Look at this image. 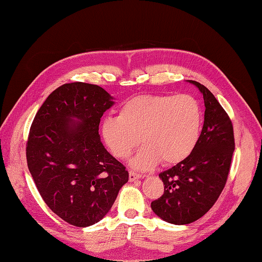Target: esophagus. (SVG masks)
I'll return each mask as SVG.
<instances>
[{"instance_id": "1", "label": "esophagus", "mask_w": 262, "mask_h": 262, "mask_svg": "<svg viewBox=\"0 0 262 262\" xmlns=\"http://www.w3.org/2000/svg\"><path fill=\"white\" fill-rule=\"evenodd\" d=\"M142 176L136 173V172H133V171H129V181H134V180H138L141 179Z\"/></svg>"}]
</instances>
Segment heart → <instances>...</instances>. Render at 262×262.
I'll list each match as a JSON object with an SVG mask.
<instances>
[{"mask_svg": "<svg viewBox=\"0 0 262 262\" xmlns=\"http://www.w3.org/2000/svg\"><path fill=\"white\" fill-rule=\"evenodd\" d=\"M202 109L190 94H143L128 100L118 117H108L100 133L111 154L127 159L141 143L132 160L137 170H149L160 160L176 164L188 158L199 140Z\"/></svg>", "mask_w": 262, "mask_h": 262, "instance_id": "heart-1", "label": "heart"}]
</instances>
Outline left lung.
Returning <instances> with one entry per match:
<instances>
[{
  "label": "left lung",
  "mask_w": 262,
  "mask_h": 262,
  "mask_svg": "<svg viewBox=\"0 0 262 262\" xmlns=\"http://www.w3.org/2000/svg\"><path fill=\"white\" fill-rule=\"evenodd\" d=\"M188 81L203 93V129L190 155L159 174L164 192L151 203L160 219L176 225L192 223L213 207L225 187L235 148L229 115L207 88Z\"/></svg>",
  "instance_id": "1"
}]
</instances>
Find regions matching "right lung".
Here are the masks:
<instances>
[{
	"label": "right lung",
	"mask_w": 262,
	"mask_h": 262,
	"mask_svg": "<svg viewBox=\"0 0 262 262\" xmlns=\"http://www.w3.org/2000/svg\"><path fill=\"white\" fill-rule=\"evenodd\" d=\"M114 103L101 86L66 83L49 94L31 124L28 169L43 202L71 225L101 221L128 181L99 135L100 118Z\"/></svg>",
	"instance_id": "1"
}]
</instances>
